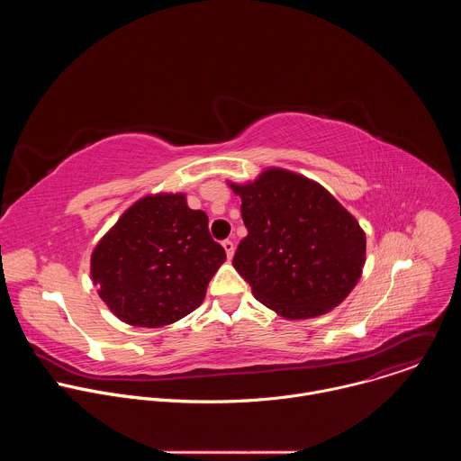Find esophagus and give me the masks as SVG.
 <instances>
[{
    "label": "esophagus",
    "instance_id": "1",
    "mask_svg": "<svg viewBox=\"0 0 461 461\" xmlns=\"http://www.w3.org/2000/svg\"><path fill=\"white\" fill-rule=\"evenodd\" d=\"M222 246H224V251H226L228 258H231V257H233V251H235V244H233V240L226 239V240L222 242Z\"/></svg>",
    "mask_w": 461,
    "mask_h": 461
}]
</instances>
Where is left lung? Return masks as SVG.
I'll use <instances>...</instances> for the list:
<instances>
[{"label": "left lung", "instance_id": "1", "mask_svg": "<svg viewBox=\"0 0 461 461\" xmlns=\"http://www.w3.org/2000/svg\"><path fill=\"white\" fill-rule=\"evenodd\" d=\"M230 187L240 196L248 235L233 267L257 301L286 319H310L341 304L361 277L366 239L321 184L270 167Z\"/></svg>", "mask_w": 461, "mask_h": 461}]
</instances>
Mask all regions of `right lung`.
I'll return each mask as SVG.
<instances>
[{"label": "right lung", "mask_w": 461, "mask_h": 461, "mask_svg": "<svg viewBox=\"0 0 461 461\" xmlns=\"http://www.w3.org/2000/svg\"><path fill=\"white\" fill-rule=\"evenodd\" d=\"M224 260L208 215L187 208L184 193H158L125 210L102 237L91 255V277L120 321L158 328L203 304Z\"/></svg>", "instance_id": "right-lung-1"}]
</instances>
